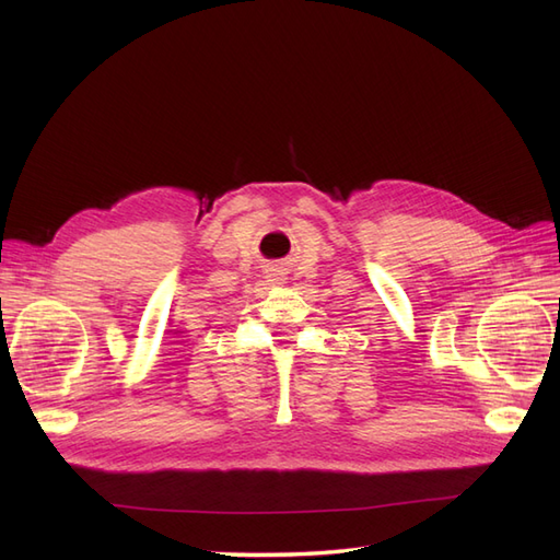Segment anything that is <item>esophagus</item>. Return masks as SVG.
I'll return each mask as SVG.
<instances>
[{"mask_svg": "<svg viewBox=\"0 0 560 560\" xmlns=\"http://www.w3.org/2000/svg\"><path fill=\"white\" fill-rule=\"evenodd\" d=\"M266 278H268V282H273V284H282L284 282V273L280 270V266L266 268Z\"/></svg>", "mask_w": 560, "mask_h": 560, "instance_id": "esophagus-1", "label": "esophagus"}]
</instances>
